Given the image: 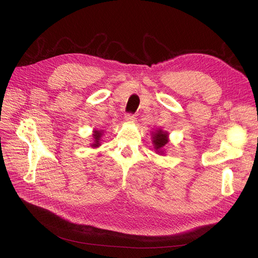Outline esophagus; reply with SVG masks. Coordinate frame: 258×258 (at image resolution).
<instances>
[{"label": "esophagus", "mask_w": 258, "mask_h": 258, "mask_svg": "<svg viewBox=\"0 0 258 258\" xmlns=\"http://www.w3.org/2000/svg\"><path fill=\"white\" fill-rule=\"evenodd\" d=\"M125 121H126V122H133V123H134V122L137 121V117H136L135 114L128 113V114L125 115Z\"/></svg>", "instance_id": "1"}]
</instances>
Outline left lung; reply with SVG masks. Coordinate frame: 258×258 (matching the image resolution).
I'll use <instances>...</instances> for the list:
<instances>
[{
    "label": "left lung",
    "instance_id": "8db88e82",
    "mask_svg": "<svg viewBox=\"0 0 258 258\" xmlns=\"http://www.w3.org/2000/svg\"><path fill=\"white\" fill-rule=\"evenodd\" d=\"M152 139H153V146L154 149L156 150L157 153L159 154H164L163 153V148L165 145L168 143V133L163 132L161 128L155 131V133H152Z\"/></svg>",
    "mask_w": 258,
    "mask_h": 258
}]
</instances>
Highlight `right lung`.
I'll return each instance as SVG.
<instances>
[{
  "mask_svg": "<svg viewBox=\"0 0 258 258\" xmlns=\"http://www.w3.org/2000/svg\"><path fill=\"white\" fill-rule=\"evenodd\" d=\"M102 132L101 131H94V134H93V137H94V143L91 145L92 147H99L100 146V139L102 137Z\"/></svg>",
  "mask_w": 258,
  "mask_h": 258,
  "instance_id": "add662e5",
  "label": "right lung"
}]
</instances>
